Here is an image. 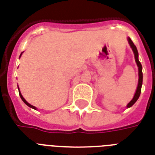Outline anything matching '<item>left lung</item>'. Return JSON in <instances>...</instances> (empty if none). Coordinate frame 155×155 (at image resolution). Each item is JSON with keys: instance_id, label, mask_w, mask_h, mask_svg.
<instances>
[{"instance_id": "obj_1", "label": "left lung", "mask_w": 155, "mask_h": 155, "mask_svg": "<svg viewBox=\"0 0 155 155\" xmlns=\"http://www.w3.org/2000/svg\"><path fill=\"white\" fill-rule=\"evenodd\" d=\"M128 42L131 46L132 51L134 52L135 54V59H136V62H137V64L138 66V70H139V81H138V86H137V91L135 93V95L133 99L130 101V103L127 104V108H130L131 106H132L133 104L137 102V101L139 98L140 95V92H141V86H142V80H143V74H142V66H141V64L140 63L139 60H138V51H137V49L136 47V46L134 45V43L132 42V41L131 40V38H128Z\"/></svg>"}]
</instances>
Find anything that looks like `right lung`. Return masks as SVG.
I'll use <instances>...</instances> for the list:
<instances>
[{
  "mask_svg": "<svg viewBox=\"0 0 155 155\" xmlns=\"http://www.w3.org/2000/svg\"><path fill=\"white\" fill-rule=\"evenodd\" d=\"M21 54H22V53H21ZM21 54H20V56H21ZM20 56H19V57H20ZM18 93H19V95H20V97H21V99H22V101H24V103H25V104H26L27 105H28V107H30V108H32V109H36V107H34V106H33V105H32V104H28V102H27V101H25V100H24V97H23V95H21L20 91H18Z\"/></svg>",
  "mask_w": 155,
  "mask_h": 155,
  "instance_id": "1",
  "label": "right lung"
}]
</instances>
